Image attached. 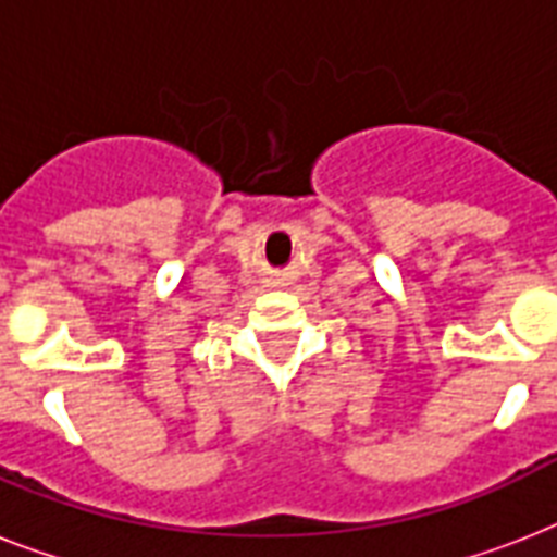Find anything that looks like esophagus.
I'll use <instances>...</instances> for the list:
<instances>
[{
  "label": "esophagus",
  "mask_w": 557,
  "mask_h": 557,
  "mask_svg": "<svg viewBox=\"0 0 557 557\" xmlns=\"http://www.w3.org/2000/svg\"><path fill=\"white\" fill-rule=\"evenodd\" d=\"M271 283H274V286H280V283H286V274H280V271H274V277H271Z\"/></svg>",
  "instance_id": "34e87169"
}]
</instances>
